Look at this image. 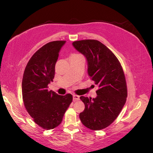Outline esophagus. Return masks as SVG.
Segmentation results:
<instances>
[{"instance_id":"34e87169","label":"esophagus","mask_w":153,"mask_h":153,"mask_svg":"<svg viewBox=\"0 0 153 153\" xmlns=\"http://www.w3.org/2000/svg\"><path fill=\"white\" fill-rule=\"evenodd\" d=\"M79 96L77 95H73V101L76 102V101H78L79 100Z\"/></svg>"}]
</instances>
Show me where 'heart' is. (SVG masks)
I'll return each instance as SVG.
<instances>
[{
    "instance_id": "b5f03b06",
    "label": "heart",
    "mask_w": 153,
    "mask_h": 153,
    "mask_svg": "<svg viewBox=\"0 0 153 153\" xmlns=\"http://www.w3.org/2000/svg\"><path fill=\"white\" fill-rule=\"evenodd\" d=\"M74 55H79V54H74Z\"/></svg>"
}]
</instances>
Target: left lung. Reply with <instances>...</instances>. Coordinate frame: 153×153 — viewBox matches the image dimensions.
I'll list each match as a JSON object with an SVG mask.
<instances>
[{"label": "left lung", "instance_id": "obj_1", "mask_svg": "<svg viewBox=\"0 0 153 153\" xmlns=\"http://www.w3.org/2000/svg\"><path fill=\"white\" fill-rule=\"evenodd\" d=\"M72 45L85 56L90 79L99 86L96 98L80 97L85 105L80 120L92 130L104 129L115 121L126 100L127 85L122 66L116 56L98 40H79Z\"/></svg>", "mask_w": 153, "mask_h": 153}]
</instances>
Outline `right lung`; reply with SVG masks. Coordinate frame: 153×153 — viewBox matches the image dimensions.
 I'll return each instance as SVG.
<instances>
[{"mask_svg": "<svg viewBox=\"0 0 153 153\" xmlns=\"http://www.w3.org/2000/svg\"><path fill=\"white\" fill-rule=\"evenodd\" d=\"M66 41H53L43 46L31 56L24 71L22 89L24 105L38 126L52 130L59 126L72 101V95H59L48 91L53 81L55 64Z\"/></svg>", "mask_w": 153, "mask_h": 153, "instance_id": "add662e5", "label": "right lung"}]
</instances>
